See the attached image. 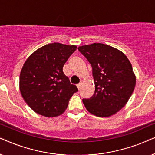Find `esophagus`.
Listing matches in <instances>:
<instances>
[{
    "instance_id": "esophagus-1",
    "label": "esophagus",
    "mask_w": 155,
    "mask_h": 155,
    "mask_svg": "<svg viewBox=\"0 0 155 155\" xmlns=\"http://www.w3.org/2000/svg\"><path fill=\"white\" fill-rule=\"evenodd\" d=\"M81 82H80L79 84H76V86H77V88H79H79H80V87H81Z\"/></svg>"
}]
</instances>
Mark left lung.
<instances>
[{
  "mask_svg": "<svg viewBox=\"0 0 155 155\" xmlns=\"http://www.w3.org/2000/svg\"><path fill=\"white\" fill-rule=\"evenodd\" d=\"M92 67L95 92L83 98L88 112L108 117L122 109L133 94L136 78L127 57L118 49L101 43L79 47Z\"/></svg>",
  "mask_w": 155,
  "mask_h": 155,
  "instance_id": "8db88e82",
  "label": "left lung"
}]
</instances>
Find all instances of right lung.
Wrapping results in <instances>:
<instances>
[{"label":"right lung","instance_id":"1","mask_svg":"<svg viewBox=\"0 0 155 155\" xmlns=\"http://www.w3.org/2000/svg\"><path fill=\"white\" fill-rule=\"evenodd\" d=\"M76 49L75 45L54 42L33 52L20 76V90L31 109L45 117H55L67 109L78 91L63 72V67Z\"/></svg>","mask_w":155,"mask_h":155}]
</instances>
